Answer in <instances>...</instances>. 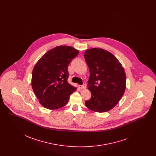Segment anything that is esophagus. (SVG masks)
Returning <instances> with one entry per match:
<instances>
[{
  "label": "esophagus",
  "instance_id": "1",
  "mask_svg": "<svg viewBox=\"0 0 156 156\" xmlns=\"http://www.w3.org/2000/svg\"><path fill=\"white\" fill-rule=\"evenodd\" d=\"M79 88L80 89H83L86 88V85L85 84H83L82 85H79Z\"/></svg>",
  "mask_w": 156,
  "mask_h": 156
}]
</instances>
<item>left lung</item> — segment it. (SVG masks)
<instances>
[{
    "mask_svg": "<svg viewBox=\"0 0 156 156\" xmlns=\"http://www.w3.org/2000/svg\"><path fill=\"white\" fill-rule=\"evenodd\" d=\"M84 58L89 68L88 89L90 99L85 106L97 112L112 109L119 102L126 88V74L123 67L111 52L102 48L87 50Z\"/></svg>",
    "mask_w": 156,
    "mask_h": 156,
    "instance_id": "8db88e82",
    "label": "left lung"
}]
</instances>
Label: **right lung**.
<instances>
[{
  "mask_svg": "<svg viewBox=\"0 0 156 156\" xmlns=\"http://www.w3.org/2000/svg\"><path fill=\"white\" fill-rule=\"evenodd\" d=\"M79 51L60 45L46 52L38 61L32 73L31 84L40 103L48 109H57L68 103L76 88L69 84L68 67Z\"/></svg>",
  "mask_w": 156,
  "mask_h": 156,
  "instance_id": "obj_1",
  "label": "right lung"
}]
</instances>
